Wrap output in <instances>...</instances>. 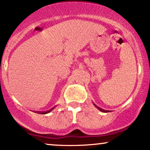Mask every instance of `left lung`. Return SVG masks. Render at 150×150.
Segmentation results:
<instances>
[{"label":"left lung","mask_w":150,"mask_h":150,"mask_svg":"<svg viewBox=\"0 0 150 150\" xmlns=\"http://www.w3.org/2000/svg\"><path fill=\"white\" fill-rule=\"evenodd\" d=\"M94 105H95V106L96 108H97V109H99V110H100L101 112H109L108 110H103V109H101V108H99V107H98V106H97V105H96L95 104V103H94Z\"/></svg>","instance_id":"left-lung-1"}]
</instances>
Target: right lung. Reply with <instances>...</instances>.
Returning <instances> with one entry per match:
<instances>
[{"mask_svg":"<svg viewBox=\"0 0 150 150\" xmlns=\"http://www.w3.org/2000/svg\"><path fill=\"white\" fill-rule=\"evenodd\" d=\"M54 108H55V107H53V108H52L51 110H48L47 112H39V114H44V115H45V114H47V113L50 112H51V110H53L54 109Z\"/></svg>","mask_w":150,"mask_h":150,"instance_id":"obj_1","label":"right lung"}]
</instances>
